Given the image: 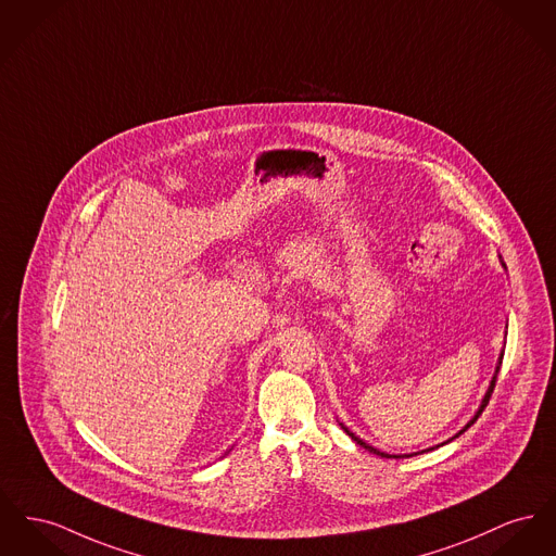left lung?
<instances>
[{
  "label": "left lung",
  "instance_id": "1",
  "mask_svg": "<svg viewBox=\"0 0 556 556\" xmlns=\"http://www.w3.org/2000/svg\"><path fill=\"white\" fill-rule=\"evenodd\" d=\"M500 262H502V266L506 268V264H504V261H502V256H500ZM502 359H504V351H502V353H500V357H497V365H495V371H493V378H491L490 387H488V391H485V394H483V399H481V405H479V409L475 412V416H472V418H470V420H468L466 425L462 426V430H457L456 434H454L452 439H447V441H443V443H439V445H434V447H428V450H422V452H416V454H403V456H401V454H387V452H380V450L371 447L369 443H365L363 439H359V437H357L355 432H351V430H349L346 426L342 425V422H340V426L344 428V432H346V434H349V437H351V439H353V441H355L357 445H361V447H363V450H367V452H371V454H376V456L396 457V459H399V457H412L418 456V454H425V452H432V450H437V447H441V445H445V443H452V441H454L456 437H459L462 432H466V430H468L470 426L477 422V418H479V416L483 414V409H485V407H488V403H490L491 392H493V387H495V378H497V371H500V365H502Z\"/></svg>",
  "mask_w": 556,
  "mask_h": 556
}]
</instances>
